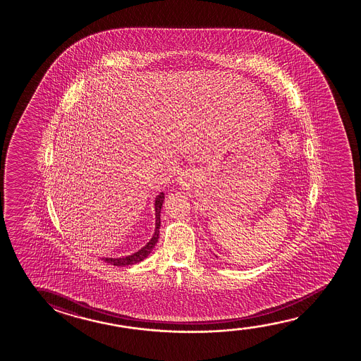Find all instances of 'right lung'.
Masks as SVG:
<instances>
[{
	"mask_svg": "<svg viewBox=\"0 0 361 361\" xmlns=\"http://www.w3.org/2000/svg\"><path fill=\"white\" fill-rule=\"evenodd\" d=\"M164 192L159 193L158 196L155 197V232H154L152 239L147 243V245H144L142 249H139L138 252H134L132 255H127L123 257H102L104 262H109L111 265L114 267H126V265H134L137 262H143L145 257H148L149 254L152 252L155 244L158 243L159 239V229H160V212L163 208L164 203Z\"/></svg>",
	"mask_w": 361,
	"mask_h": 361,
	"instance_id": "1",
	"label": "right lung"
}]
</instances>
